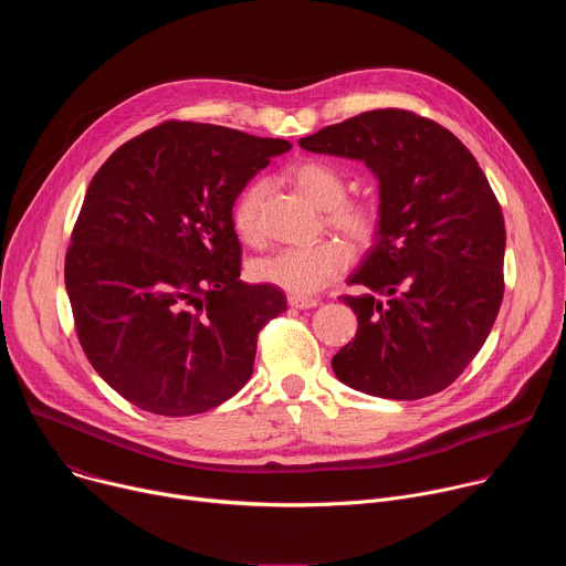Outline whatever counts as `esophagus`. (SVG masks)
Instances as JSON below:
<instances>
[{
    "mask_svg": "<svg viewBox=\"0 0 566 566\" xmlns=\"http://www.w3.org/2000/svg\"><path fill=\"white\" fill-rule=\"evenodd\" d=\"M289 306H293V308H313V306H317V300L308 297V295H289Z\"/></svg>",
    "mask_w": 566,
    "mask_h": 566,
    "instance_id": "obj_1",
    "label": "esophagus"
}]
</instances>
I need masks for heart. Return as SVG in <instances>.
<instances>
[{
    "instance_id": "1",
    "label": "heart",
    "mask_w": 566,
    "mask_h": 566,
    "mask_svg": "<svg viewBox=\"0 0 566 566\" xmlns=\"http://www.w3.org/2000/svg\"><path fill=\"white\" fill-rule=\"evenodd\" d=\"M286 181L313 206L325 210L327 223L356 247H367L380 228V210L369 199H349L347 177L327 160L304 158L286 170ZM264 186L253 184L239 195L232 208V228L247 244H255L262 234L260 208ZM352 262L345 244L336 239L315 247L282 249L255 262L253 275L260 282L284 289L291 295H311L340 277Z\"/></svg>"
}]
</instances>
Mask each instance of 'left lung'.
Here are the masks:
<instances>
[{
  "instance_id": "1",
  "label": "left lung",
  "mask_w": 566,
  "mask_h": 566,
  "mask_svg": "<svg viewBox=\"0 0 566 566\" xmlns=\"http://www.w3.org/2000/svg\"><path fill=\"white\" fill-rule=\"evenodd\" d=\"M300 147L360 158L380 186V228L340 300L358 334L332 360L365 394L417 400L446 389L486 343L504 297L502 206L470 149L408 109H374Z\"/></svg>"
}]
</instances>
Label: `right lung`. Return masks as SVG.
<instances>
[{"mask_svg":"<svg viewBox=\"0 0 566 566\" xmlns=\"http://www.w3.org/2000/svg\"><path fill=\"white\" fill-rule=\"evenodd\" d=\"M286 149L282 138L166 120L94 175L64 284L85 356L136 408L192 417L249 382L258 336L286 297L239 280L232 206Z\"/></svg>","mask_w":566,"mask_h":566,"instance_id":"right-lung-1","label":"right lung"}]
</instances>
